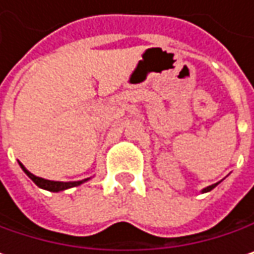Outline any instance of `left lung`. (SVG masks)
<instances>
[{"label": "left lung", "instance_id": "1", "mask_svg": "<svg viewBox=\"0 0 254 254\" xmlns=\"http://www.w3.org/2000/svg\"><path fill=\"white\" fill-rule=\"evenodd\" d=\"M219 183H221V181H219ZM219 183H215V184H212V186H207V187H205V189L202 190V193H207V191H210V190H212V189H215Z\"/></svg>", "mask_w": 254, "mask_h": 254}]
</instances>
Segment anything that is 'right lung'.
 I'll list each match as a JSON object with an SVG mask.
<instances>
[{"label": "right lung", "instance_id": "1", "mask_svg": "<svg viewBox=\"0 0 254 254\" xmlns=\"http://www.w3.org/2000/svg\"><path fill=\"white\" fill-rule=\"evenodd\" d=\"M18 165L21 167V170L24 171V174L27 175L38 187L48 190V191H54V193H58V191H63V190H67V189H71V187H77L80 184L89 181L92 177L89 178H84V180H80V181H52V180H45V178H41V177H36L35 174H32L29 170L24 168V165L21 162H18Z\"/></svg>", "mask_w": 254, "mask_h": 254}]
</instances>
